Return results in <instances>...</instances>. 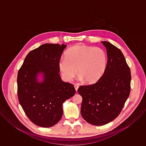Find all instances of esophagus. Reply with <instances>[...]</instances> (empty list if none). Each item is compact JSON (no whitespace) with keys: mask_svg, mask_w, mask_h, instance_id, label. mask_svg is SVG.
I'll return each instance as SVG.
<instances>
[{"mask_svg":"<svg viewBox=\"0 0 146 146\" xmlns=\"http://www.w3.org/2000/svg\"><path fill=\"white\" fill-rule=\"evenodd\" d=\"M74 88L76 90V91L77 92L78 91V86L77 85H74Z\"/></svg>","mask_w":146,"mask_h":146,"instance_id":"1","label":"esophagus"}]
</instances>
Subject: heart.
<instances>
[{
	"label": "heart",
	"mask_w": 146,
	"mask_h": 146,
	"mask_svg": "<svg viewBox=\"0 0 146 146\" xmlns=\"http://www.w3.org/2000/svg\"><path fill=\"white\" fill-rule=\"evenodd\" d=\"M106 65V55L99 47L76 44L68 50L66 57L58 62V68L63 78L70 81L80 74V80L88 84L96 82L101 77Z\"/></svg>",
	"instance_id": "1"
}]
</instances>
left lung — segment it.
Here are the masks:
<instances>
[{
	"label": "left lung",
	"instance_id": "left-lung-1",
	"mask_svg": "<svg viewBox=\"0 0 146 146\" xmlns=\"http://www.w3.org/2000/svg\"><path fill=\"white\" fill-rule=\"evenodd\" d=\"M101 43L107 50L105 72L95 84L80 86L78 90L82 98V118L97 126L118 116L129 96L131 81V70L121 51L108 41Z\"/></svg>",
	"mask_w": 146,
	"mask_h": 146
}]
</instances>
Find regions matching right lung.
Returning a JSON list of instances; mask_svg holds the SVG:
<instances>
[{
    "label": "right lung",
    "instance_id": "add662e5",
    "mask_svg": "<svg viewBox=\"0 0 146 146\" xmlns=\"http://www.w3.org/2000/svg\"><path fill=\"white\" fill-rule=\"evenodd\" d=\"M66 44L46 43L29 52L18 73L19 102L29 119L48 128L63 115L62 105L75 94L74 86L61 80L58 62Z\"/></svg>",
    "mask_w": 146,
    "mask_h": 146
}]
</instances>
